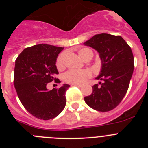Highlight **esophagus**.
<instances>
[{"label": "esophagus", "mask_w": 148, "mask_h": 148, "mask_svg": "<svg viewBox=\"0 0 148 148\" xmlns=\"http://www.w3.org/2000/svg\"><path fill=\"white\" fill-rule=\"evenodd\" d=\"M72 86H77V87H79V88H81V87H82V85H81V84H72Z\"/></svg>", "instance_id": "esophagus-1"}]
</instances>
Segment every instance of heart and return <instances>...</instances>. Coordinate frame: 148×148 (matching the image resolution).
Here are the masks:
<instances>
[{
    "label": "heart",
    "instance_id": "1",
    "mask_svg": "<svg viewBox=\"0 0 148 148\" xmlns=\"http://www.w3.org/2000/svg\"><path fill=\"white\" fill-rule=\"evenodd\" d=\"M79 53L84 60H86L89 58L92 59L93 56V51L89 48H83L80 49ZM65 55V53H62L58 56L56 63L58 69L61 70L64 67ZM92 75V71L88 69L82 70H69L64 74V79L66 82L71 84H82L84 83L87 79L90 78Z\"/></svg>",
    "mask_w": 148,
    "mask_h": 148
}]
</instances>
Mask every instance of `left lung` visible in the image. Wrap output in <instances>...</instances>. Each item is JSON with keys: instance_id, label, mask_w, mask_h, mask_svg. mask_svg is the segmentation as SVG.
Wrapping results in <instances>:
<instances>
[{"instance_id": "1", "label": "left lung", "mask_w": 148, "mask_h": 148, "mask_svg": "<svg viewBox=\"0 0 148 148\" xmlns=\"http://www.w3.org/2000/svg\"><path fill=\"white\" fill-rule=\"evenodd\" d=\"M84 44L96 49L102 59V70L97 79L102 82L92 86V95L84 101L99 112L112 110L122 102L129 88L134 70L130 46L120 36L99 34Z\"/></svg>"}]
</instances>
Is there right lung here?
I'll use <instances>...</instances> for the list:
<instances>
[{
  "mask_svg": "<svg viewBox=\"0 0 148 148\" xmlns=\"http://www.w3.org/2000/svg\"><path fill=\"white\" fill-rule=\"evenodd\" d=\"M64 48L49 44H36L25 49L16 60L15 89L21 102L34 117L49 120L59 115L66 105L65 93L69 85L48 90V83L59 74L56 61Z\"/></svg>",
  "mask_w": 148,
  "mask_h": 148,
  "instance_id": "obj_1",
  "label": "right lung"
}]
</instances>
